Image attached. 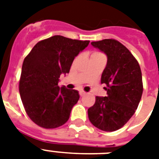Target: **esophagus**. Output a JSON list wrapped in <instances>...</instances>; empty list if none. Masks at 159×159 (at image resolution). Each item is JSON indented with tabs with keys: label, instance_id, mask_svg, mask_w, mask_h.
<instances>
[{
	"label": "esophagus",
	"instance_id": "obj_1",
	"mask_svg": "<svg viewBox=\"0 0 159 159\" xmlns=\"http://www.w3.org/2000/svg\"><path fill=\"white\" fill-rule=\"evenodd\" d=\"M79 94H80V96H81V97H84L85 95L87 94V92H84V91H80Z\"/></svg>",
	"mask_w": 159,
	"mask_h": 159
}]
</instances>
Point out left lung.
<instances>
[{"label": "left lung", "instance_id": "8db88e82", "mask_svg": "<svg viewBox=\"0 0 159 159\" xmlns=\"http://www.w3.org/2000/svg\"><path fill=\"white\" fill-rule=\"evenodd\" d=\"M104 53L107 63L102 75L106 97H97L88 109L91 123L99 129L111 132L125 125L133 116L143 93L140 67L126 47L115 39L91 43Z\"/></svg>", "mask_w": 159, "mask_h": 159}]
</instances>
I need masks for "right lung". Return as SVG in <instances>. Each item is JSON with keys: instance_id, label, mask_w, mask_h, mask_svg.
Listing matches in <instances>:
<instances>
[{"instance_id": "right-lung-1", "label": "right lung", "mask_w": 159, "mask_h": 159, "mask_svg": "<svg viewBox=\"0 0 159 159\" xmlns=\"http://www.w3.org/2000/svg\"><path fill=\"white\" fill-rule=\"evenodd\" d=\"M89 43L54 35L36 43L25 58L19 90L26 113L36 125L54 129L68 120L79 93L57 83Z\"/></svg>"}]
</instances>
